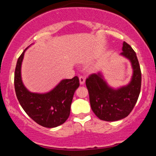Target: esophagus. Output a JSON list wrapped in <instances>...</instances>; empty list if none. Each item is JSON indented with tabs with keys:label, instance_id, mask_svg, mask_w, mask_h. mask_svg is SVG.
I'll list each match as a JSON object with an SVG mask.
<instances>
[{
	"label": "esophagus",
	"instance_id": "1",
	"mask_svg": "<svg viewBox=\"0 0 156 156\" xmlns=\"http://www.w3.org/2000/svg\"><path fill=\"white\" fill-rule=\"evenodd\" d=\"M79 82L80 85H83L84 83H85V78L83 76H80L79 77Z\"/></svg>",
	"mask_w": 156,
	"mask_h": 156
}]
</instances>
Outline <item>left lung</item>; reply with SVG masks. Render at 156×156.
Returning <instances> with one entry per match:
<instances>
[{
    "label": "left lung",
    "instance_id": "left-lung-1",
    "mask_svg": "<svg viewBox=\"0 0 156 156\" xmlns=\"http://www.w3.org/2000/svg\"><path fill=\"white\" fill-rule=\"evenodd\" d=\"M120 55L129 60L133 74L127 85L118 88L109 86L102 72L86 80L91 108L101 120L113 122L128 117L136 103L141 90V73L136 54L128 43L122 44Z\"/></svg>",
    "mask_w": 156,
    "mask_h": 156
}]
</instances>
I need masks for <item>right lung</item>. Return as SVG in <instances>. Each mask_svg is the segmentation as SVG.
<instances>
[{"label":"right lung","mask_w":156,"mask_h":156,"mask_svg":"<svg viewBox=\"0 0 156 156\" xmlns=\"http://www.w3.org/2000/svg\"><path fill=\"white\" fill-rule=\"evenodd\" d=\"M31 46V45H30ZM19 57L15 72L16 95L23 110L37 124L45 128H55L69 117L73 95L79 87V79H63L49 92H31L25 87L21 76V67L25 52Z\"/></svg>","instance_id":"right-lung-1"}]
</instances>
